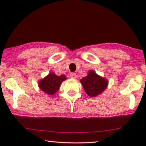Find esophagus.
<instances>
[{
  "label": "esophagus",
  "mask_w": 146,
  "mask_h": 146,
  "mask_svg": "<svg viewBox=\"0 0 146 146\" xmlns=\"http://www.w3.org/2000/svg\"><path fill=\"white\" fill-rule=\"evenodd\" d=\"M76 74L74 73V72H72L70 73V77L72 78H76Z\"/></svg>",
  "instance_id": "obj_1"
}]
</instances>
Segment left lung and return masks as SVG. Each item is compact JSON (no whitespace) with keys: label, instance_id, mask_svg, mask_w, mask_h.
<instances>
[{"label":"left lung","instance_id":"obj_1","mask_svg":"<svg viewBox=\"0 0 146 146\" xmlns=\"http://www.w3.org/2000/svg\"><path fill=\"white\" fill-rule=\"evenodd\" d=\"M84 89L89 96L94 97L100 94L108 86V80L97 75L94 72H89L86 77L80 80Z\"/></svg>","mask_w":146,"mask_h":146}]
</instances>
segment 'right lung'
<instances>
[{
  "label": "right lung",
  "mask_w": 146,
  "mask_h": 146,
  "mask_svg": "<svg viewBox=\"0 0 146 146\" xmlns=\"http://www.w3.org/2000/svg\"><path fill=\"white\" fill-rule=\"evenodd\" d=\"M66 79L64 75L57 76L54 73H50L46 77L39 81L40 88L49 95H53L58 90L60 86Z\"/></svg>",
  "instance_id": "obj_1"
}]
</instances>
